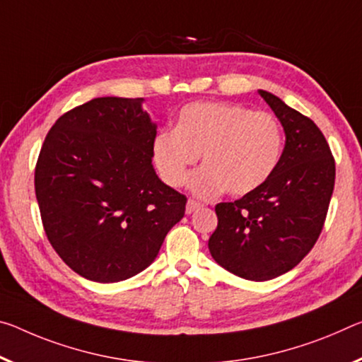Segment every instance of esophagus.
Returning <instances> with one entry per match:
<instances>
[{
  "instance_id": "34e87169",
  "label": "esophagus",
  "mask_w": 362,
  "mask_h": 362,
  "mask_svg": "<svg viewBox=\"0 0 362 362\" xmlns=\"http://www.w3.org/2000/svg\"><path fill=\"white\" fill-rule=\"evenodd\" d=\"M202 208H203V204L199 203V202H194V199H188V203H187V214H192V212L202 209Z\"/></svg>"
}]
</instances>
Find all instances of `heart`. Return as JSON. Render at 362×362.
Masks as SVG:
<instances>
[{
	"mask_svg": "<svg viewBox=\"0 0 362 362\" xmlns=\"http://www.w3.org/2000/svg\"><path fill=\"white\" fill-rule=\"evenodd\" d=\"M203 153L204 168L192 179L199 197H216L227 188L246 194L266 182L282 153V132L272 114L232 103H192L180 109L175 129L153 140V160L170 187L185 183Z\"/></svg>",
	"mask_w": 362,
	"mask_h": 362,
	"instance_id": "1",
	"label": "heart"
}]
</instances>
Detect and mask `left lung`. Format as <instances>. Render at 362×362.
Returning a JSON list of instances; mask_svg holds the SVG:
<instances>
[{"mask_svg": "<svg viewBox=\"0 0 362 362\" xmlns=\"http://www.w3.org/2000/svg\"><path fill=\"white\" fill-rule=\"evenodd\" d=\"M259 95L284 125V153L261 187L216 206L208 243L219 266L255 282L288 272L313 250L335 185V159L317 125L269 91Z\"/></svg>", "mask_w": 362, "mask_h": 362, "instance_id": "obj_1", "label": "left lung"}]
</instances>
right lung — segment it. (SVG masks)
I'll list each match as a JSON object with an SVG mask.
<instances>
[{
    "label": "right lung",
    "instance_id": "add662e5",
    "mask_svg": "<svg viewBox=\"0 0 362 362\" xmlns=\"http://www.w3.org/2000/svg\"><path fill=\"white\" fill-rule=\"evenodd\" d=\"M141 103L105 96L74 107L38 154L45 233L61 259L93 282H120L146 269L185 214V194L153 169L156 124Z\"/></svg>",
    "mask_w": 362,
    "mask_h": 362
}]
</instances>
